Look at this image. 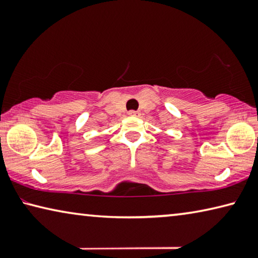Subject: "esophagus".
<instances>
[{
  "mask_svg": "<svg viewBox=\"0 0 258 258\" xmlns=\"http://www.w3.org/2000/svg\"><path fill=\"white\" fill-rule=\"evenodd\" d=\"M128 115H131V116H140V111L131 110V111H128Z\"/></svg>",
  "mask_w": 258,
  "mask_h": 258,
  "instance_id": "1",
  "label": "esophagus"
}]
</instances>
